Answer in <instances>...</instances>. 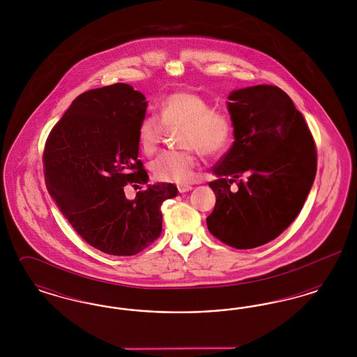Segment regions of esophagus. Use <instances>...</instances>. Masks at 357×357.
<instances>
[{
  "instance_id": "34e87169",
  "label": "esophagus",
  "mask_w": 357,
  "mask_h": 357,
  "mask_svg": "<svg viewBox=\"0 0 357 357\" xmlns=\"http://www.w3.org/2000/svg\"><path fill=\"white\" fill-rule=\"evenodd\" d=\"M190 190H192V187L188 186V185H178V191H179L181 194L187 192V191H190Z\"/></svg>"
}]
</instances>
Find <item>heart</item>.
Listing matches in <instances>:
<instances>
[{"label": "heart", "mask_w": 357, "mask_h": 357, "mask_svg": "<svg viewBox=\"0 0 357 357\" xmlns=\"http://www.w3.org/2000/svg\"><path fill=\"white\" fill-rule=\"evenodd\" d=\"M166 128H182L179 144L183 151L160 153L153 163V176L163 182L188 183L197 176L198 156L223 153L233 136V121L227 112L213 109L204 96L194 92H174L159 105L156 115L143 116L137 127L142 151L151 156L159 150Z\"/></svg>", "instance_id": "heart-1"}]
</instances>
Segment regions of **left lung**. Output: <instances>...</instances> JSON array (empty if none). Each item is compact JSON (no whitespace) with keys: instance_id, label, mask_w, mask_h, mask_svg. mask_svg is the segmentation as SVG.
Returning a JSON list of instances; mask_svg holds the SVG:
<instances>
[{"instance_id":"left-lung-1","label":"left lung","mask_w":357,"mask_h":357,"mask_svg":"<svg viewBox=\"0 0 357 357\" xmlns=\"http://www.w3.org/2000/svg\"><path fill=\"white\" fill-rule=\"evenodd\" d=\"M229 100L236 140L211 169L217 202L206 222L223 243L253 249L278 237L301 211L317 151L304 116L281 88L237 89ZM234 181L237 192L229 190Z\"/></svg>"}]
</instances>
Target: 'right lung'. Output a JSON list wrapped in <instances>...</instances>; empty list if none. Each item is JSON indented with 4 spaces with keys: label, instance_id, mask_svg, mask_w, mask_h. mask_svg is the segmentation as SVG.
<instances>
[{
    "label": "right lung",
    "instance_id": "right-lung-1",
    "mask_svg": "<svg viewBox=\"0 0 357 357\" xmlns=\"http://www.w3.org/2000/svg\"><path fill=\"white\" fill-rule=\"evenodd\" d=\"M147 102L118 83L79 95L52 128L43 153L52 198L85 242L102 253L134 255L162 233L160 206L172 183L149 185L128 201L124 186L146 185L137 127ZM142 188V187H140Z\"/></svg>",
    "mask_w": 357,
    "mask_h": 357
}]
</instances>
